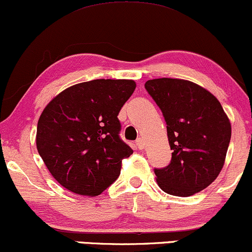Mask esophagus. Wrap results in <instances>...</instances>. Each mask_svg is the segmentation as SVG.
Masks as SVG:
<instances>
[{
  "instance_id": "34e87169",
  "label": "esophagus",
  "mask_w": 252,
  "mask_h": 252,
  "mask_svg": "<svg viewBox=\"0 0 252 252\" xmlns=\"http://www.w3.org/2000/svg\"><path fill=\"white\" fill-rule=\"evenodd\" d=\"M135 145H137V147H138L139 150H144V147H145V141H144V139H143V138L137 139V140H135Z\"/></svg>"
}]
</instances>
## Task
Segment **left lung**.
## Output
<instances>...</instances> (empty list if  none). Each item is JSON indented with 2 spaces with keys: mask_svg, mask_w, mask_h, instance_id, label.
Instances as JSON below:
<instances>
[{
  "mask_svg": "<svg viewBox=\"0 0 252 252\" xmlns=\"http://www.w3.org/2000/svg\"><path fill=\"white\" fill-rule=\"evenodd\" d=\"M166 123L171 162L155 168L157 182L168 194L189 197L204 190L223 168L231 125L220 102L188 80L153 79L145 84Z\"/></svg>",
  "mask_w": 252,
  "mask_h": 252,
  "instance_id": "1",
  "label": "left lung"
}]
</instances>
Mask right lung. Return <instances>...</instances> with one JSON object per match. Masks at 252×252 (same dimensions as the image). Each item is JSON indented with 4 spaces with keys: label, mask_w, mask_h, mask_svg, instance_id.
<instances>
[{
    "label": "right lung",
    "mask_w": 252,
    "mask_h": 252,
    "mask_svg": "<svg viewBox=\"0 0 252 252\" xmlns=\"http://www.w3.org/2000/svg\"><path fill=\"white\" fill-rule=\"evenodd\" d=\"M133 80L97 79L61 92L37 123L36 147L56 182L81 196H97L120 174L133 150L120 138L121 107Z\"/></svg>",
    "instance_id": "obj_1"
}]
</instances>
